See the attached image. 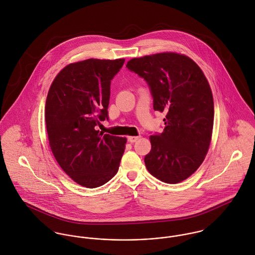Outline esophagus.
I'll use <instances>...</instances> for the list:
<instances>
[{"label": "esophagus", "instance_id": "obj_1", "mask_svg": "<svg viewBox=\"0 0 255 255\" xmlns=\"http://www.w3.org/2000/svg\"><path fill=\"white\" fill-rule=\"evenodd\" d=\"M139 138H140V135H138V136H128V141H129L130 143H133V142L137 141Z\"/></svg>", "mask_w": 255, "mask_h": 255}]
</instances>
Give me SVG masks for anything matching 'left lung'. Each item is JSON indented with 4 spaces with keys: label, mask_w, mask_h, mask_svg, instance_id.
Listing matches in <instances>:
<instances>
[{
    "label": "left lung",
    "mask_w": 255,
    "mask_h": 255,
    "mask_svg": "<svg viewBox=\"0 0 255 255\" xmlns=\"http://www.w3.org/2000/svg\"><path fill=\"white\" fill-rule=\"evenodd\" d=\"M127 67L147 81L154 110L166 114L163 132L149 136L148 172L167 183L186 180L204 161L212 138L214 101L206 76L189 57L173 52L133 58Z\"/></svg>",
    "instance_id": "8db88e82"
}]
</instances>
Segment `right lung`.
Instances as JSON below:
<instances>
[{
  "mask_svg": "<svg viewBox=\"0 0 255 255\" xmlns=\"http://www.w3.org/2000/svg\"><path fill=\"white\" fill-rule=\"evenodd\" d=\"M125 59H88L66 66L48 91L45 122L52 153L73 182L88 188L117 174L127 143L96 130L108 119L110 85Z\"/></svg>",
  "mask_w": 255,
  "mask_h": 255,
  "instance_id": "right-lung-1",
  "label": "right lung"
}]
</instances>
